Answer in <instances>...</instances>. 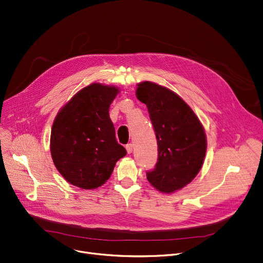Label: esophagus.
I'll return each mask as SVG.
<instances>
[{
  "label": "esophagus",
  "mask_w": 263,
  "mask_h": 263,
  "mask_svg": "<svg viewBox=\"0 0 263 263\" xmlns=\"http://www.w3.org/2000/svg\"><path fill=\"white\" fill-rule=\"evenodd\" d=\"M126 151H127V153L128 154H132L133 153V149H134V144H132V143H128L126 146Z\"/></svg>",
  "instance_id": "1"
}]
</instances>
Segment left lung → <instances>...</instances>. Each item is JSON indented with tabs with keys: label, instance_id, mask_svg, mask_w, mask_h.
<instances>
[{
	"label": "left lung",
	"instance_id": "8db88e82",
	"mask_svg": "<svg viewBox=\"0 0 263 263\" xmlns=\"http://www.w3.org/2000/svg\"><path fill=\"white\" fill-rule=\"evenodd\" d=\"M136 96L147 106L158 143V162L147 180L157 191L173 194L191 183L203 165L204 127L184 100L167 87L144 81L137 84Z\"/></svg>",
	"mask_w": 263,
	"mask_h": 263
}]
</instances>
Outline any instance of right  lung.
I'll return each mask as SVG.
<instances>
[{
  "label": "right lung",
  "instance_id": "right-lung-1",
  "mask_svg": "<svg viewBox=\"0 0 263 263\" xmlns=\"http://www.w3.org/2000/svg\"><path fill=\"white\" fill-rule=\"evenodd\" d=\"M120 89L91 83L79 90L57 114L50 135L53 164L71 185L95 190L109 179L126 155L115 135L109 106Z\"/></svg>",
  "mask_w": 263,
  "mask_h": 263
}]
</instances>
